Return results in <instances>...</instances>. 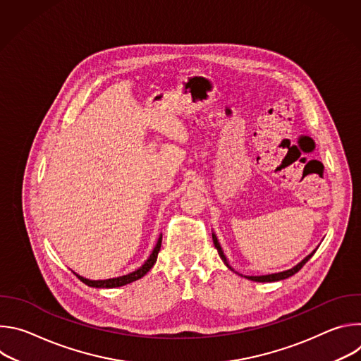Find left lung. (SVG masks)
Returning a JSON list of instances; mask_svg holds the SVG:
<instances>
[{
  "label": "left lung",
  "instance_id": "left-lung-1",
  "mask_svg": "<svg viewBox=\"0 0 361 361\" xmlns=\"http://www.w3.org/2000/svg\"><path fill=\"white\" fill-rule=\"evenodd\" d=\"M213 243H214V245H216V248H217V251H219V255L221 257V260L224 262V264L231 270V271H234L233 270V267L228 264V262H227V257L224 255V251H223V248H221V245H220V243H219V240H217V235L213 233ZM316 252V250L314 251H312L310 254H308L305 259H302L297 266H294L293 269H290V270H286V271H280V273H274V274H267V276H244L245 279H248V280H251V281H259V283H271V281H280V280H284V279H288V277H291V276H294L297 271H300L301 270V267L312 259L313 257V254ZM238 274V273H237ZM240 276H243V274H240Z\"/></svg>",
  "mask_w": 361,
  "mask_h": 361
}]
</instances>
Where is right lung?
I'll return each instance as SVG.
<instances>
[{"instance_id":"add662e5","label":"right lung","mask_w":361,"mask_h":361,"mask_svg":"<svg viewBox=\"0 0 361 361\" xmlns=\"http://www.w3.org/2000/svg\"><path fill=\"white\" fill-rule=\"evenodd\" d=\"M161 240H163V234H160L159 240H157V244L156 247H154L152 252L149 254L148 259L144 262V264L141 267H138L135 271H131L126 276H120V277H116V279H107V280H90V279H85L77 273H74L82 283H85L87 286L90 287H95V288H114V287H121V286H126V284H130L141 277H144L149 270L151 267L156 264L157 262V255H159V251L161 248Z\"/></svg>"}]
</instances>
